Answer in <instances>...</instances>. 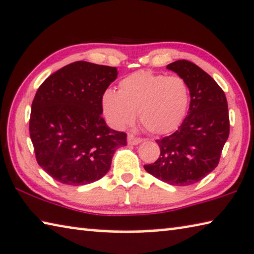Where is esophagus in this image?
<instances>
[{"label": "esophagus", "mask_w": 254, "mask_h": 254, "mask_svg": "<svg viewBox=\"0 0 254 254\" xmlns=\"http://www.w3.org/2000/svg\"><path fill=\"white\" fill-rule=\"evenodd\" d=\"M142 141L141 138H138V136H135L134 134L130 133L127 135V143L128 144H132V146H135V144H139L140 142Z\"/></svg>", "instance_id": "obj_1"}]
</instances>
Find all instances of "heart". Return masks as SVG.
Returning a JSON list of instances; mask_svg holds the SVG:
<instances>
[{
	"mask_svg": "<svg viewBox=\"0 0 254 254\" xmlns=\"http://www.w3.org/2000/svg\"><path fill=\"white\" fill-rule=\"evenodd\" d=\"M190 104L187 81L150 71H136L121 80L119 91L103 95L104 112L112 126L123 128L133 123L135 113L142 126L154 134H166L183 122Z\"/></svg>",
	"mask_w": 254,
	"mask_h": 254,
	"instance_id": "obj_1",
	"label": "heart"
}]
</instances>
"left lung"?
Here are the masks:
<instances>
[{"instance_id":"left-lung-1","label":"left lung","mask_w":254,"mask_h":254,"mask_svg":"<svg viewBox=\"0 0 254 254\" xmlns=\"http://www.w3.org/2000/svg\"><path fill=\"white\" fill-rule=\"evenodd\" d=\"M167 69L187 81L190 108L179 130L156 140L158 159L143 167L163 182L188 187L206 178L219 163L229 135L227 99L218 83L194 63L179 60Z\"/></svg>"}]
</instances>
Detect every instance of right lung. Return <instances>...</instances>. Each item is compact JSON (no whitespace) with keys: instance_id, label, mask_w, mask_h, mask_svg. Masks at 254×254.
<instances>
[{"instance_id":"add662e5","label":"right lung","mask_w":254,"mask_h":254,"mask_svg":"<svg viewBox=\"0 0 254 254\" xmlns=\"http://www.w3.org/2000/svg\"><path fill=\"white\" fill-rule=\"evenodd\" d=\"M118 76L114 66L76 61L54 72L36 92L29 120L36 160L55 181L78 187L110 171L126 132L108 127L103 95Z\"/></svg>"}]
</instances>
